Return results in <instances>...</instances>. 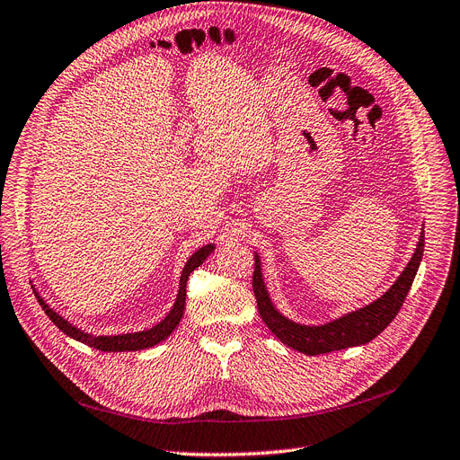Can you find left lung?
Instances as JSON below:
<instances>
[{
	"label": "left lung",
	"mask_w": 460,
	"mask_h": 460,
	"mask_svg": "<svg viewBox=\"0 0 460 460\" xmlns=\"http://www.w3.org/2000/svg\"><path fill=\"white\" fill-rule=\"evenodd\" d=\"M423 250H425V231H421V236H419V243L413 257L410 259V263L406 265L402 274L398 276L396 282L389 288V291H385V295H382L377 301H374L372 305L361 310L346 314L342 317L334 319V322L319 325V327L295 323L274 308L261 276V261H259V255L255 253V269H253L252 286H253L259 315L263 317L267 327L278 336V341H282L286 346L306 355H322V353L346 349L351 346L367 344L374 341V338L393 322L398 310L402 308L404 298L417 274L419 263H421Z\"/></svg>",
	"instance_id": "obj_1"
}]
</instances>
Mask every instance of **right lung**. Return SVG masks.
Wrapping results in <instances>:
<instances>
[{"mask_svg":"<svg viewBox=\"0 0 460 460\" xmlns=\"http://www.w3.org/2000/svg\"><path fill=\"white\" fill-rule=\"evenodd\" d=\"M214 250V244H208V246H203L199 248L190 259L188 263L182 270V276H181V289H178V295H176V301H174V306L171 308V312L167 314V317L164 319V322H159L155 327L148 329V331H141V332H129V334H116V336H93V334H88L81 329H76L75 325H71L69 322H66V319L56 314L52 308H49V305L43 301L41 296L35 293L39 305L43 306L45 314L50 317V322L62 331L66 332L67 336L75 338V341L83 342L90 348H95L99 351H137V349H146V348H152L155 344H159L162 341H165V338L176 329V325L181 323V319L184 315V308H186V284H188V276L199 267L203 265L205 259L212 253Z\"/></svg>","mask_w":460,"mask_h":460,"instance_id":"right-lung-1","label":"right lung"}]
</instances>
